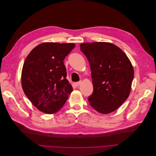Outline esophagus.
<instances>
[{
	"label": "esophagus",
	"mask_w": 156,
	"mask_h": 156,
	"mask_svg": "<svg viewBox=\"0 0 156 156\" xmlns=\"http://www.w3.org/2000/svg\"><path fill=\"white\" fill-rule=\"evenodd\" d=\"M81 83H82V82L81 81H79V82H77V83H75V86H76V87H79V86H80L81 84Z\"/></svg>",
	"instance_id": "34e87169"
}]
</instances>
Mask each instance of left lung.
I'll list each match as a JSON object with an SVG mask.
<instances>
[{
    "instance_id": "obj_1",
    "label": "left lung",
    "mask_w": 156,
    "mask_h": 156,
    "mask_svg": "<svg viewBox=\"0 0 156 156\" xmlns=\"http://www.w3.org/2000/svg\"><path fill=\"white\" fill-rule=\"evenodd\" d=\"M91 69L94 91L90 105L98 112L108 114L128 98L134 77L131 61L119 47L108 42L80 44Z\"/></svg>"
}]
</instances>
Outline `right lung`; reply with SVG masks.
I'll list each match as a JSON object with an SVG mask.
<instances>
[{
  "instance_id": "add662e5",
  "label": "right lung",
  "mask_w": 156,
  "mask_h": 156,
  "mask_svg": "<svg viewBox=\"0 0 156 156\" xmlns=\"http://www.w3.org/2000/svg\"><path fill=\"white\" fill-rule=\"evenodd\" d=\"M75 46L74 44L45 42L28 55L22 69L21 85L39 111L46 114L58 112L73 91L63 61Z\"/></svg>"
}]
</instances>
